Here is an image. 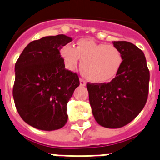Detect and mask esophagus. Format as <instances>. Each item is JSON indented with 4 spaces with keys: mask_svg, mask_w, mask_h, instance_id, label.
<instances>
[{
    "mask_svg": "<svg viewBox=\"0 0 160 160\" xmlns=\"http://www.w3.org/2000/svg\"><path fill=\"white\" fill-rule=\"evenodd\" d=\"M80 86H85L86 85V82L84 81V80H82V79H80Z\"/></svg>",
    "mask_w": 160,
    "mask_h": 160,
    "instance_id": "obj_1",
    "label": "esophagus"
}]
</instances>
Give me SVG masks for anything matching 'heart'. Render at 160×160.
Wrapping results in <instances>:
<instances>
[{"label": "heart", "mask_w": 160, "mask_h": 160, "mask_svg": "<svg viewBox=\"0 0 160 160\" xmlns=\"http://www.w3.org/2000/svg\"><path fill=\"white\" fill-rule=\"evenodd\" d=\"M65 66L73 71L80 59V72L89 81L106 83L118 74L123 63L122 51L111 44L97 42L91 38H80L75 48L67 44L60 50Z\"/></svg>", "instance_id": "1"}]
</instances>
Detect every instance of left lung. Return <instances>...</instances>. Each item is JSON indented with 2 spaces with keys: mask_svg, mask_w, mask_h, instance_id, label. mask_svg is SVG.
<instances>
[{
  "mask_svg": "<svg viewBox=\"0 0 160 160\" xmlns=\"http://www.w3.org/2000/svg\"><path fill=\"white\" fill-rule=\"evenodd\" d=\"M123 56L116 77L109 83L87 84L89 102L97 122L106 128L130 123L145 106L150 72L143 52L131 42H113Z\"/></svg>",
  "mask_w": 160,
  "mask_h": 160,
  "instance_id": "left-lung-1",
  "label": "left lung"
}]
</instances>
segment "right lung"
I'll list each match as a JSON object with an SVG mask.
<instances>
[{
  "label": "right lung",
  "mask_w": 160,
  "mask_h": 160,
  "mask_svg": "<svg viewBox=\"0 0 160 160\" xmlns=\"http://www.w3.org/2000/svg\"><path fill=\"white\" fill-rule=\"evenodd\" d=\"M72 41L64 34L43 37L26 46L16 62L15 106L22 120L34 128L58 130L68 121L67 105L80 80L65 69L59 51Z\"/></svg>",
  "instance_id": "add662e5"
}]
</instances>
